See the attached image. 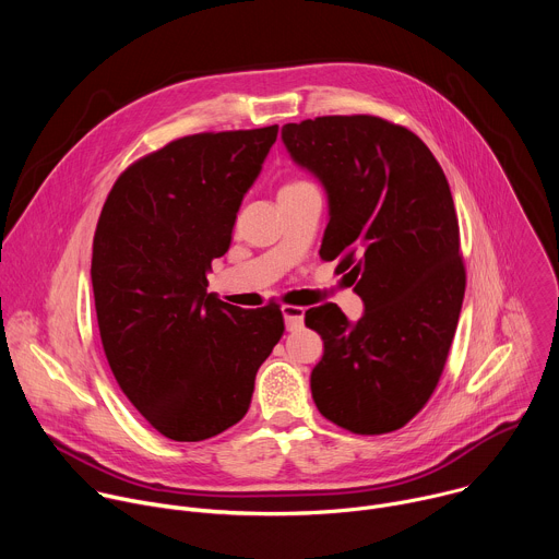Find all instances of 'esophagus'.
<instances>
[{
    "instance_id": "obj_1",
    "label": "esophagus",
    "mask_w": 559,
    "mask_h": 559,
    "mask_svg": "<svg viewBox=\"0 0 559 559\" xmlns=\"http://www.w3.org/2000/svg\"><path fill=\"white\" fill-rule=\"evenodd\" d=\"M281 311H283V321H285L287 332H296V330H300V325H302V318H305V309H302V307H296V305H283V307H281Z\"/></svg>"
}]
</instances>
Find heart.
Listing matches in <instances>:
<instances>
[{"label":"heart","mask_w":559,"mask_h":559,"mask_svg":"<svg viewBox=\"0 0 559 559\" xmlns=\"http://www.w3.org/2000/svg\"><path fill=\"white\" fill-rule=\"evenodd\" d=\"M298 183H302V181H298ZM289 186H294V183H289Z\"/></svg>","instance_id":"heart-1"}]
</instances>
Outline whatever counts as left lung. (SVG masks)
<instances>
[{"label":"left lung","mask_w":559,"mask_h":559,"mask_svg":"<svg viewBox=\"0 0 559 559\" xmlns=\"http://www.w3.org/2000/svg\"><path fill=\"white\" fill-rule=\"evenodd\" d=\"M281 139L328 194L321 259L349 270L365 302L356 323L334 302L305 311L325 347L313 403L354 433L401 429L440 380L464 298L447 177L412 130L369 115L285 123Z\"/></svg>","instance_id":"obj_1"}]
</instances>
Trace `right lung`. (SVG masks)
<instances>
[{
    "mask_svg": "<svg viewBox=\"0 0 559 559\" xmlns=\"http://www.w3.org/2000/svg\"><path fill=\"white\" fill-rule=\"evenodd\" d=\"M276 134L177 139L132 164L104 203L91 267L104 352L128 401L170 440H207L241 420L283 336L276 305L241 309L205 289Z\"/></svg>",
    "mask_w": 559,
    "mask_h": 559,
    "instance_id": "1",
    "label": "right lung"
}]
</instances>
